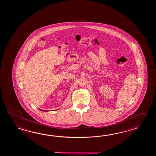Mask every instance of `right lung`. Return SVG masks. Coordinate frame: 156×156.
Here are the masks:
<instances>
[{
    "instance_id": "obj_1",
    "label": "right lung",
    "mask_w": 156,
    "mask_h": 156,
    "mask_svg": "<svg viewBox=\"0 0 156 156\" xmlns=\"http://www.w3.org/2000/svg\"><path fill=\"white\" fill-rule=\"evenodd\" d=\"M40 109V110H41V111H43V112H47V111H48V110H45L40 109Z\"/></svg>"
}]
</instances>
